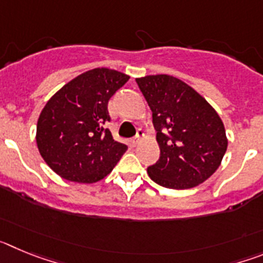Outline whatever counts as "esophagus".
<instances>
[{"label":"esophagus","instance_id":"1","mask_svg":"<svg viewBox=\"0 0 263 263\" xmlns=\"http://www.w3.org/2000/svg\"><path fill=\"white\" fill-rule=\"evenodd\" d=\"M143 130H141V129H138V132H137V136L134 137L133 139H132V143H133V146H137L139 143V141H141V138H142L143 137Z\"/></svg>","mask_w":263,"mask_h":263}]
</instances>
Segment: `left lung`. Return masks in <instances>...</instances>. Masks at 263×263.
Here are the masks:
<instances>
[{
  "mask_svg": "<svg viewBox=\"0 0 263 263\" xmlns=\"http://www.w3.org/2000/svg\"><path fill=\"white\" fill-rule=\"evenodd\" d=\"M153 111L160 157L147 168L157 184L187 190L205 182L220 167L228 147L217 111L196 90L170 75L136 79Z\"/></svg>",
  "mask_w": 263,
  "mask_h": 263,
  "instance_id": "left-lung-1",
  "label": "left lung"
}]
</instances>
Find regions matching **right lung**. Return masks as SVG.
<instances>
[{
	"mask_svg": "<svg viewBox=\"0 0 263 263\" xmlns=\"http://www.w3.org/2000/svg\"><path fill=\"white\" fill-rule=\"evenodd\" d=\"M130 76L93 68L53 95L36 124V146L53 173L76 183H96L111 173L127 146L101 125L110 120L108 101Z\"/></svg>",
	"mask_w": 263,
	"mask_h": 263,
	"instance_id": "1",
	"label": "right lung"
}]
</instances>
